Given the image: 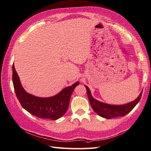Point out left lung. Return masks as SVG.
Instances as JSON below:
<instances>
[{
  "instance_id": "8db88e82",
  "label": "left lung",
  "mask_w": 151,
  "mask_h": 151,
  "mask_svg": "<svg viewBox=\"0 0 151 151\" xmlns=\"http://www.w3.org/2000/svg\"><path fill=\"white\" fill-rule=\"evenodd\" d=\"M85 87L87 90V94H88L90 104L93 110L100 116L107 118V119L126 115L127 114L131 111L136 106L137 104L139 102L142 94V91L139 97L135 99L134 101L122 105H113L100 102L94 99L91 95L88 87L86 86H85Z\"/></svg>"
}]
</instances>
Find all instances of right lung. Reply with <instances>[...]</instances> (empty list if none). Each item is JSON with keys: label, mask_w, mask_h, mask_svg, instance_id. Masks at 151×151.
Masks as SVG:
<instances>
[{"label": "right lung", "mask_w": 151, "mask_h": 151, "mask_svg": "<svg viewBox=\"0 0 151 151\" xmlns=\"http://www.w3.org/2000/svg\"><path fill=\"white\" fill-rule=\"evenodd\" d=\"M12 81L16 96L24 109L36 117L55 120L66 113L73 91L79 83L67 87L54 96L40 98L30 94L21 86L19 77L12 65Z\"/></svg>", "instance_id": "right-lung-1"}]
</instances>
